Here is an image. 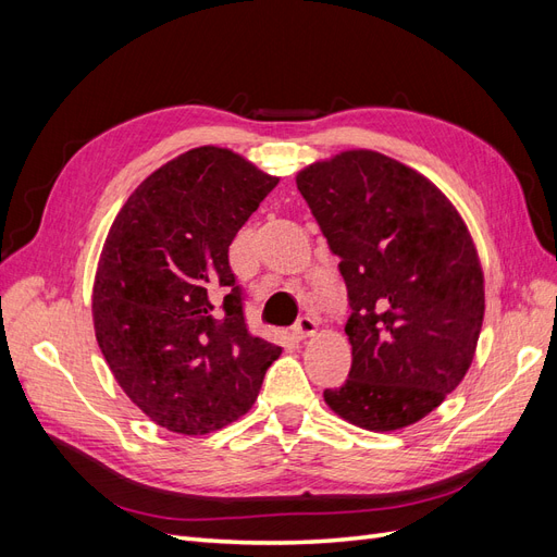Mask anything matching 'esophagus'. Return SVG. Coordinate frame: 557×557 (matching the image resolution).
I'll use <instances>...</instances> for the list:
<instances>
[{
	"label": "esophagus",
	"instance_id": "1",
	"mask_svg": "<svg viewBox=\"0 0 557 557\" xmlns=\"http://www.w3.org/2000/svg\"><path fill=\"white\" fill-rule=\"evenodd\" d=\"M315 330H318L315 320L311 315H301L297 323H295V327H293V334L297 336V339H309V336L315 334Z\"/></svg>",
	"mask_w": 557,
	"mask_h": 557
}]
</instances>
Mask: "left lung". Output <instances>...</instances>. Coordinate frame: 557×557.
I'll list each match as a JSON object with an SVG mask.
<instances>
[{"instance_id":"obj_1","label":"left lung","mask_w":557,"mask_h":557,"mask_svg":"<svg viewBox=\"0 0 557 557\" xmlns=\"http://www.w3.org/2000/svg\"><path fill=\"white\" fill-rule=\"evenodd\" d=\"M295 181L352 309L348 381L325 404L369 432L409 428L476 356L485 281L465 218L428 176L369 148L315 160Z\"/></svg>"}]
</instances>
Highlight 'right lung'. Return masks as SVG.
I'll list each match as a JSON object with an SVG mask.
<instances>
[{"mask_svg":"<svg viewBox=\"0 0 557 557\" xmlns=\"http://www.w3.org/2000/svg\"><path fill=\"white\" fill-rule=\"evenodd\" d=\"M278 176L197 146L146 176L107 234L92 283L99 350L156 425L209 434L256 404L281 348L250 334L227 262Z\"/></svg>","mask_w":557,"mask_h":557,"instance_id":"add662e5","label":"right lung"}]
</instances>
